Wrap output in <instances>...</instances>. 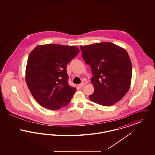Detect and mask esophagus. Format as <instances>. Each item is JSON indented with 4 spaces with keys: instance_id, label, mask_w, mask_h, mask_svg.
<instances>
[{
    "instance_id": "obj_1",
    "label": "esophagus",
    "mask_w": 155,
    "mask_h": 155,
    "mask_svg": "<svg viewBox=\"0 0 155 155\" xmlns=\"http://www.w3.org/2000/svg\"><path fill=\"white\" fill-rule=\"evenodd\" d=\"M84 86H85V83H84V82H82L81 84L78 85V87H79L80 88H82V87H84Z\"/></svg>"
}]
</instances>
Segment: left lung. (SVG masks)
<instances>
[{
    "label": "left lung",
    "mask_w": 155,
    "mask_h": 155,
    "mask_svg": "<svg viewBox=\"0 0 155 155\" xmlns=\"http://www.w3.org/2000/svg\"><path fill=\"white\" fill-rule=\"evenodd\" d=\"M82 56L93 74L94 92L90 100L104 106L118 102L128 91L132 64L124 49L111 42L81 46Z\"/></svg>",
    "instance_id": "1"
}]
</instances>
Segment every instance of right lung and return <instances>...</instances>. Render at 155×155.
<instances>
[{"label": "right lung", "mask_w": 155, "mask_h": 155, "mask_svg": "<svg viewBox=\"0 0 155 155\" xmlns=\"http://www.w3.org/2000/svg\"><path fill=\"white\" fill-rule=\"evenodd\" d=\"M76 46L47 44L30 53L25 70L28 88L37 102L56 110L70 102L76 88L69 85L67 64L78 54Z\"/></svg>", "instance_id": "right-lung-1"}]
</instances>
